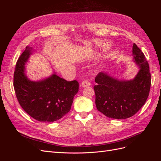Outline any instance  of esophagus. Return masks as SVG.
I'll list each match as a JSON object with an SVG mask.
<instances>
[{
	"label": "esophagus",
	"instance_id": "obj_1",
	"mask_svg": "<svg viewBox=\"0 0 161 161\" xmlns=\"http://www.w3.org/2000/svg\"><path fill=\"white\" fill-rule=\"evenodd\" d=\"M90 85H91L90 82H89V80H86L82 81V82L81 83V86L83 87V88L86 86H89Z\"/></svg>",
	"mask_w": 161,
	"mask_h": 161
}]
</instances>
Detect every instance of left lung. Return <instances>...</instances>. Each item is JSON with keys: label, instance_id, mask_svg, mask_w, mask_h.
Listing matches in <instances>:
<instances>
[{"label": "left lung", "instance_id": "left-lung-1", "mask_svg": "<svg viewBox=\"0 0 161 161\" xmlns=\"http://www.w3.org/2000/svg\"><path fill=\"white\" fill-rule=\"evenodd\" d=\"M133 62L139 70L134 79L120 80L106 72L95 78L94 86L97 109L110 118L124 119L133 116L144 105L150 89L151 75L143 52L135 43Z\"/></svg>", "mask_w": 161, "mask_h": 161}]
</instances>
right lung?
<instances>
[{
	"label": "right lung",
	"mask_w": 161,
	"mask_h": 161,
	"mask_svg": "<svg viewBox=\"0 0 161 161\" xmlns=\"http://www.w3.org/2000/svg\"><path fill=\"white\" fill-rule=\"evenodd\" d=\"M34 49L27 46L18 59L14 72V89L19 104L27 114L42 122H53L70 111L79 91L76 80L66 81L54 72L50 76L31 80L26 64Z\"/></svg>",
	"instance_id": "right-lung-1"
}]
</instances>
